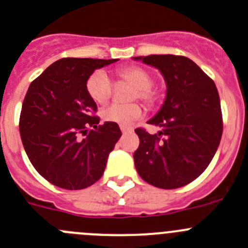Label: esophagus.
I'll list each match as a JSON object with an SVG mask.
<instances>
[{
    "label": "esophagus",
    "mask_w": 248,
    "mask_h": 248,
    "mask_svg": "<svg viewBox=\"0 0 248 248\" xmlns=\"http://www.w3.org/2000/svg\"><path fill=\"white\" fill-rule=\"evenodd\" d=\"M120 128H121V131H122V133H124V135H126V133H129V132L133 131V128H132V127L124 126V124H122V126H120Z\"/></svg>",
    "instance_id": "obj_1"
}]
</instances>
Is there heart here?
I'll return each instance as SVG.
<instances>
[{
  "instance_id": "heart-1",
  "label": "heart",
  "mask_w": 248,
  "mask_h": 248,
  "mask_svg": "<svg viewBox=\"0 0 248 248\" xmlns=\"http://www.w3.org/2000/svg\"><path fill=\"white\" fill-rule=\"evenodd\" d=\"M121 79L135 85L132 89L131 99H140L147 105L156 100V93L152 88V76L144 68L129 66L117 72ZM87 92L96 104H105L112 94V82L104 71H95L87 80ZM142 108L137 103L112 104L103 111V119L106 122L117 124H129L142 116Z\"/></svg>"
}]
</instances>
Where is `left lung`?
I'll list each match as a JSON object with an SVG mask.
<instances>
[{
	"instance_id": "left-lung-1",
	"label": "left lung",
	"mask_w": 248,
	"mask_h": 248,
	"mask_svg": "<svg viewBox=\"0 0 248 248\" xmlns=\"http://www.w3.org/2000/svg\"><path fill=\"white\" fill-rule=\"evenodd\" d=\"M155 67L166 83L160 110L148 124L150 135L137 128L140 147L133 154L140 176L164 189L179 188L208 168L223 133L220 99L214 82L192 60L175 55L133 57Z\"/></svg>"
}]
</instances>
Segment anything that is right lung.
I'll use <instances>...</instances> for the list:
<instances>
[{"instance_id": "add662e5", "label": "right lung", "mask_w": 248, "mask_h": 248, "mask_svg": "<svg viewBox=\"0 0 248 248\" xmlns=\"http://www.w3.org/2000/svg\"><path fill=\"white\" fill-rule=\"evenodd\" d=\"M116 61L61 59L30 83L20 112V137L30 163L55 186L87 188L103 176L122 133L117 124H99L87 80L95 69ZM79 134L86 137L80 140Z\"/></svg>"}]
</instances>
